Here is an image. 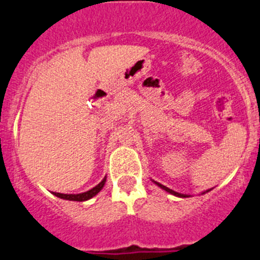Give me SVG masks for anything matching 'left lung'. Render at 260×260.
<instances>
[{"instance_id":"left-lung-1","label":"left lung","mask_w":260,"mask_h":260,"mask_svg":"<svg viewBox=\"0 0 260 260\" xmlns=\"http://www.w3.org/2000/svg\"><path fill=\"white\" fill-rule=\"evenodd\" d=\"M152 182H153V183H155V185H157L158 187H160V188H162V189H165V191H166V192H169V193H171V194H174V196H176V197H182V198L189 197V194H183V193H178V192H175V191H174V189H170V188H169V187H166V186L161 185V183L156 182V181H153V180H152ZM209 191H211V189H207V191L202 192V194H203V193H206V192H209Z\"/></svg>"}]
</instances>
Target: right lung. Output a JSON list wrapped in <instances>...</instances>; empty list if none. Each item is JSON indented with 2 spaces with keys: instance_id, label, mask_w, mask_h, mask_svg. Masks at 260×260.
I'll list each match as a JSON object with an SVG mask.
<instances>
[{
  "instance_id": "obj_1",
  "label": "right lung",
  "mask_w": 260,
  "mask_h": 260,
  "mask_svg": "<svg viewBox=\"0 0 260 260\" xmlns=\"http://www.w3.org/2000/svg\"><path fill=\"white\" fill-rule=\"evenodd\" d=\"M105 181H107V177L103 178V181L100 183H98L95 187H93L89 191L83 192V193H77V194H67V193H59V192H52L54 196L63 198V200H68V201H77V202H84V201L90 200L94 196H96L100 191L103 189V187L105 185Z\"/></svg>"
}]
</instances>
